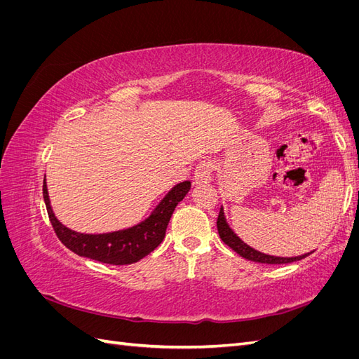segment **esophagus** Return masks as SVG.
<instances>
[{"label": "esophagus", "instance_id": "34e87169", "mask_svg": "<svg viewBox=\"0 0 359 359\" xmlns=\"http://www.w3.org/2000/svg\"><path fill=\"white\" fill-rule=\"evenodd\" d=\"M212 163L210 160L201 161L196 170H194V181H196V184L210 182L212 178Z\"/></svg>", "mask_w": 359, "mask_h": 359}]
</instances>
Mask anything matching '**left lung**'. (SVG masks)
I'll return each mask as SVG.
<instances>
[{"mask_svg":"<svg viewBox=\"0 0 359 359\" xmlns=\"http://www.w3.org/2000/svg\"><path fill=\"white\" fill-rule=\"evenodd\" d=\"M217 229H219V235L226 245H229L233 252H236L241 257H244L247 260H253V262H257V264H268V265L290 264V262H297V260H301L304 257H307L309 255H311V253H307V255L297 256V257H278V256H271V255L257 252V250L247 245L241 240V238L236 236V233L231 229L229 224H227V222L224 219L223 208L220 210L219 219H217Z\"/></svg>","mask_w":359,"mask_h":359,"instance_id":"obj_1","label":"left lung"}]
</instances>
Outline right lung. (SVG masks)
Segmentation results:
<instances>
[{"mask_svg": "<svg viewBox=\"0 0 359 359\" xmlns=\"http://www.w3.org/2000/svg\"><path fill=\"white\" fill-rule=\"evenodd\" d=\"M190 187V181L177 184L166 194L165 199L156 206L153 214L145 222L130 227V229L100 235L74 232L57 220L50 208L46 180L43 182V198H45L53 231H55L60 241L73 253L109 265H128L154 252L165 240L170 217L177 205L186 198Z\"/></svg>", "mask_w": 359, "mask_h": 359, "instance_id": "add662e5", "label": "right lung"}]
</instances>
